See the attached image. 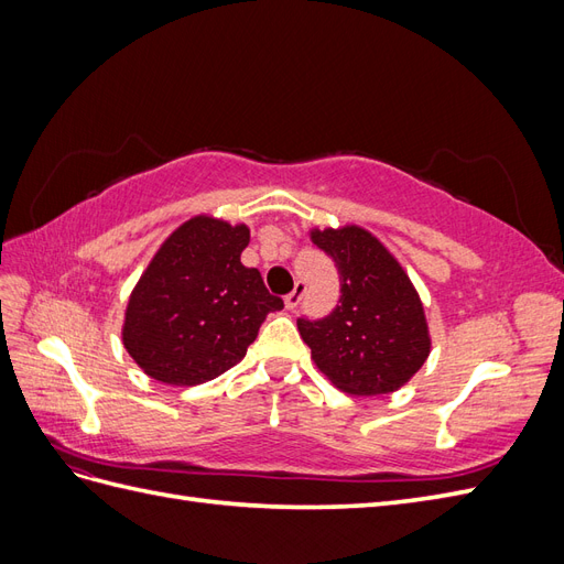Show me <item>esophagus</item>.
<instances>
[{"label":"esophagus","instance_id":"obj_1","mask_svg":"<svg viewBox=\"0 0 564 564\" xmlns=\"http://www.w3.org/2000/svg\"><path fill=\"white\" fill-rule=\"evenodd\" d=\"M303 296H305V284H303V282H296V286L292 289V294L284 296V305H286L289 311H296L299 303L303 301Z\"/></svg>","mask_w":564,"mask_h":564}]
</instances>
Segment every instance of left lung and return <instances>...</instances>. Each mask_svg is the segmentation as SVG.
<instances>
[{"label": "left lung", "instance_id": "1", "mask_svg": "<svg viewBox=\"0 0 564 564\" xmlns=\"http://www.w3.org/2000/svg\"><path fill=\"white\" fill-rule=\"evenodd\" d=\"M311 240L336 263L340 280L329 315L296 319L317 369L350 395L398 390L431 352L412 280L377 237L357 226L313 230Z\"/></svg>", "mask_w": 564, "mask_h": 564}]
</instances>
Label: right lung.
<instances>
[{
  "mask_svg": "<svg viewBox=\"0 0 564 564\" xmlns=\"http://www.w3.org/2000/svg\"><path fill=\"white\" fill-rule=\"evenodd\" d=\"M247 226L195 216L169 235L131 292L124 348L148 377L197 386L237 365L268 313L282 311L261 272L242 265Z\"/></svg>",
  "mask_w": 564,
  "mask_h": 564,
  "instance_id": "add662e5",
  "label": "right lung"
}]
</instances>
